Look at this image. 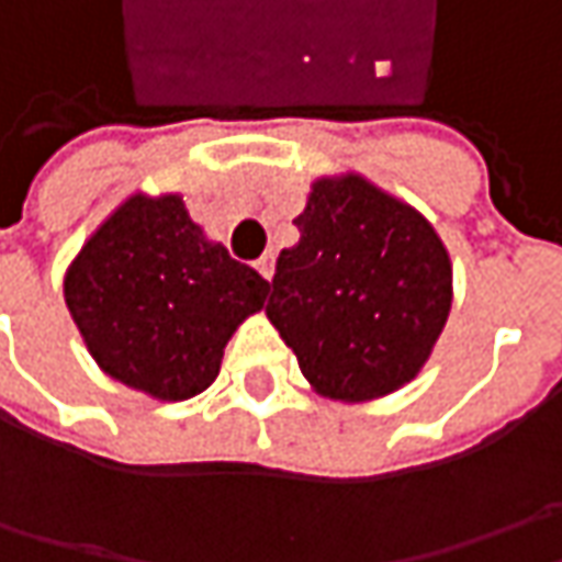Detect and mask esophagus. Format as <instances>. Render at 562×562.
<instances>
[{
  "label": "esophagus",
  "instance_id": "1",
  "mask_svg": "<svg viewBox=\"0 0 562 562\" xmlns=\"http://www.w3.org/2000/svg\"><path fill=\"white\" fill-rule=\"evenodd\" d=\"M256 269H259L262 278H269L271 281V274H274V252H262V256L256 259Z\"/></svg>",
  "mask_w": 562,
  "mask_h": 562
}]
</instances>
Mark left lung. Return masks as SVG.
<instances>
[{
    "label": "left lung",
    "instance_id": "8db88e82",
    "mask_svg": "<svg viewBox=\"0 0 562 562\" xmlns=\"http://www.w3.org/2000/svg\"><path fill=\"white\" fill-rule=\"evenodd\" d=\"M281 249L266 315L322 397L362 403L419 375L453 303V266L413 205L362 175L318 178Z\"/></svg>",
    "mask_w": 562,
    "mask_h": 562
}]
</instances>
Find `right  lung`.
I'll use <instances>...</instances> for the list:
<instances>
[{"mask_svg":"<svg viewBox=\"0 0 562 562\" xmlns=\"http://www.w3.org/2000/svg\"><path fill=\"white\" fill-rule=\"evenodd\" d=\"M266 296L269 281L205 240L178 193L127 196L65 274L68 313L99 369L168 403L203 394Z\"/></svg>","mask_w":562,"mask_h":562,"instance_id":"obj_1","label":"right lung"}]
</instances>
